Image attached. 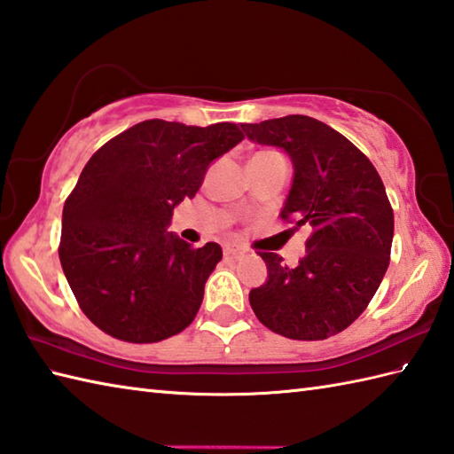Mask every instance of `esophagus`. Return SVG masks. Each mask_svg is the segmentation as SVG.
I'll list each match as a JSON object with an SVG mask.
<instances>
[{"instance_id":"esophagus-1","label":"esophagus","mask_w":454,"mask_h":454,"mask_svg":"<svg viewBox=\"0 0 454 454\" xmlns=\"http://www.w3.org/2000/svg\"><path fill=\"white\" fill-rule=\"evenodd\" d=\"M244 254L242 247H238L234 244H224V255L226 257H239Z\"/></svg>"}]
</instances>
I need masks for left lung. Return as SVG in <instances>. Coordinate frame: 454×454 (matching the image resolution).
<instances>
[{
	"label": "left lung",
	"instance_id": "8db88e82",
	"mask_svg": "<svg viewBox=\"0 0 454 454\" xmlns=\"http://www.w3.org/2000/svg\"><path fill=\"white\" fill-rule=\"evenodd\" d=\"M242 130L291 158L281 216L312 228L294 267L278 254H259L267 281L249 293V304L259 322L291 340L340 333L363 314L388 269L394 212L382 179L343 134L312 117L244 122Z\"/></svg>",
	"mask_w": 454,
	"mask_h": 454
}]
</instances>
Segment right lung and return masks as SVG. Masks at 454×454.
<instances>
[{
	"instance_id": "1",
	"label": "right lung",
	"mask_w": 454,
	"mask_h": 454,
	"mask_svg": "<svg viewBox=\"0 0 454 454\" xmlns=\"http://www.w3.org/2000/svg\"><path fill=\"white\" fill-rule=\"evenodd\" d=\"M244 140L232 122L134 124L93 153L62 212L60 263L90 320L117 340L156 343L185 330L222 247L168 232L208 166Z\"/></svg>"
}]
</instances>
